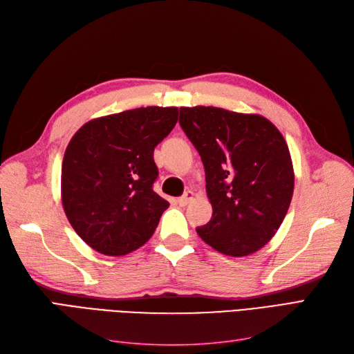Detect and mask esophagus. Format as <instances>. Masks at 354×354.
I'll list each match as a JSON object with an SVG mask.
<instances>
[{
	"label": "esophagus",
	"instance_id": "obj_1",
	"mask_svg": "<svg viewBox=\"0 0 354 354\" xmlns=\"http://www.w3.org/2000/svg\"><path fill=\"white\" fill-rule=\"evenodd\" d=\"M194 198H195V194H194V192H192V190H187L183 196L177 199V202H178V205H180V207H186L187 203H189L192 199H194Z\"/></svg>",
	"mask_w": 354,
	"mask_h": 354
}]
</instances>
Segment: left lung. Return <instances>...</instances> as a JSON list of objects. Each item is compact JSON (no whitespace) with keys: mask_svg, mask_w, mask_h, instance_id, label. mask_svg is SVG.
I'll return each mask as SVG.
<instances>
[{"mask_svg":"<svg viewBox=\"0 0 354 354\" xmlns=\"http://www.w3.org/2000/svg\"><path fill=\"white\" fill-rule=\"evenodd\" d=\"M180 125L205 168L212 205L201 239L230 257H246L269 242L294 194L291 153L281 131L259 113L214 106L180 108Z\"/></svg>","mask_w":354,"mask_h":354,"instance_id":"left-lung-1","label":"left lung"}]
</instances>
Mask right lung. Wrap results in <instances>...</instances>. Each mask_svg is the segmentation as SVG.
Listing matches in <instances>:
<instances>
[{"label":"right lung","instance_id":"obj_1","mask_svg":"<svg viewBox=\"0 0 354 354\" xmlns=\"http://www.w3.org/2000/svg\"><path fill=\"white\" fill-rule=\"evenodd\" d=\"M177 120L174 106H147L94 118L71 138L62 164V203L93 250L127 255L151 239L169 207L153 190V151Z\"/></svg>","mask_w":354,"mask_h":354}]
</instances>
